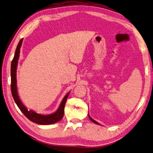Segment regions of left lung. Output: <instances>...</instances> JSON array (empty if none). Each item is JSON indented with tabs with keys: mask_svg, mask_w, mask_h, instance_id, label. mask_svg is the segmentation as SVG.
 Wrapping results in <instances>:
<instances>
[{
	"mask_svg": "<svg viewBox=\"0 0 153 153\" xmlns=\"http://www.w3.org/2000/svg\"><path fill=\"white\" fill-rule=\"evenodd\" d=\"M89 118H90V120H91V121H92L93 122H94V123H97V124H99V123L98 122H96V121H95V120H94L93 119H92L91 118V117H90V116H89Z\"/></svg>",
	"mask_w": 153,
	"mask_h": 153,
	"instance_id": "left-lung-1",
	"label": "left lung"
}]
</instances>
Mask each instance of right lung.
Listing matches in <instances>:
<instances>
[{
    "instance_id": "add662e5",
    "label": "right lung",
    "mask_w": 153,
    "mask_h": 153,
    "mask_svg": "<svg viewBox=\"0 0 153 153\" xmlns=\"http://www.w3.org/2000/svg\"><path fill=\"white\" fill-rule=\"evenodd\" d=\"M22 41L23 39H22L18 43L17 48L16 49L14 58H13L11 63V92L13 98H14V101L18 106L19 110H21L22 113L30 121L41 125H48L56 123L60 121L64 116V106L66 102L68 97L69 95V93L64 97V98L63 99L57 111L55 112L54 114H52L49 115L39 114H37L32 111V110L29 111L26 107L23 105L20 99L19 98L17 91V85H16V69H17L18 60L19 59V51H20Z\"/></svg>"
}]
</instances>
